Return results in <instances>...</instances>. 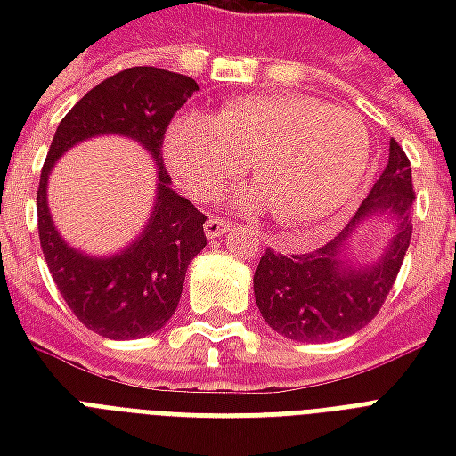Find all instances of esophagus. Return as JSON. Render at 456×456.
Returning <instances> with one entry per match:
<instances>
[{"mask_svg": "<svg viewBox=\"0 0 456 456\" xmlns=\"http://www.w3.org/2000/svg\"><path fill=\"white\" fill-rule=\"evenodd\" d=\"M229 222H224V219L219 217H209L208 222H205V234H208V239H217L222 237V234H227L229 232Z\"/></svg>", "mask_w": 456, "mask_h": 456, "instance_id": "esophagus-1", "label": "esophagus"}]
</instances>
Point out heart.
<instances>
[{
	"instance_id": "b5f03b06",
	"label": "heart",
	"mask_w": 456,
	"mask_h": 456,
	"mask_svg": "<svg viewBox=\"0 0 456 456\" xmlns=\"http://www.w3.org/2000/svg\"><path fill=\"white\" fill-rule=\"evenodd\" d=\"M163 153L198 200L251 163L258 190L239 192V202H266L278 224L315 232L352 208L369 173L362 121L307 94H251L215 117L180 114L166 131Z\"/></svg>"
}]
</instances>
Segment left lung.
Segmentation results:
<instances>
[{
  "label": "left lung",
  "mask_w": 456,
  "mask_h": 456,
  "mask_svg": "<svg viewBox=\"0 0 456 456\" xmlns=\"http://www.w3.org/2000/svg\"><path fill=\"white\" fill-rule=\"evenodd\" d=\"M412 200L411 160L391 139L388 166L339 237L307 254L264 251L254 273V296L268 327L297 342H332L369 325L391 293L411 247ZM386 208L399 217V232L387 254L371 267L344 265L343 241L351 229L363 216Z\"/></svg>",
  "instance_id": "1"
}]
</instances>
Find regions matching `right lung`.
I'll list each match as a JSON object with an SVG mask.
<instances>
[{
    "label": "right lung",
    "mask_w": 456,
    "mask_h": 456,
    "mask_svg": "<svg viewBox=\"0 0 456 456\" xmlns=\"http://www.w3.org/2000/svg\"><path fill=\"white\" fill-rule=\"evenodd\" d=\"M198 83L160 68H129L85 94L58 124L36 192L38 239L48 271L75 317L107 339H139L159 332L180 303L190 261L205 248V215L170 188L163 139L170 119ZM100 133H121L151 151L159 166V198L144 234L112 259H90L64 244L45 202L53 163L65 150Z\"/></svg>",
    "instance_id": "obj_1"
}]
</instances>
